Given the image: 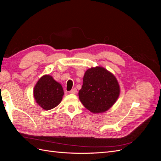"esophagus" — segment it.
I'll use <instances>...</instances> for the list:
<instances>
[{"label": "esophagus", "mask_w": 161, "mask_h": 161, "mask_svg": "<svg viewBox=\"0 0 161 161\" xmlns=\"http://www.w3.org/2000/svg\"><path fill=\"white\" fill-rule=\"evenodd\" d=\"M76 92H77V90H76V89H72L69 92L70 94H76Z\"/></svg>", "instance_id": "obj_1"}]
</instances>
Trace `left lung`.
Returning <instances> with one entry per match:
<instances>
[{
  "label": "left lung",
  "mask_w": 161,
  "mask_h": 161,
  "mask_svg": "<svg viewBox=\"0 0 161 161\" xmlns=\"http://www.w3.org/2000/svg\"><path fill=\"white\" fill-rule=\"evenodd\" d=\"M119 91L116 78L104 68L97 66L85 73L79 96L85 108L97 114L108 110L115 103Z\"/></svg>",
  "instance_id": "8db88e82"
}]
</instances>
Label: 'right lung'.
<instances>
[{
	"label": "right lung",
	"mask_w": 161,
	"mask_h": 161,
	"mask_svg": "<svg viewBox=\"0 0 161 161\" xmlns=\"http://www.w3.org/2000/svg\"><path fill=\"white\" fill-rule=\"evenodd\" d=\"M33 95L39 105L45 110H50L60 103L64 91L51 76L44 75L37 81Z\"/></svg>",
	"instance_id": "right-lung-1"
}]
</instances>
